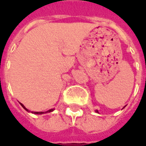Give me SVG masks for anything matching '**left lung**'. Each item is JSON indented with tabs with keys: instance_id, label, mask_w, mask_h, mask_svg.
<instances>
[{
	"instance_id": "1",
	"label": "left lung",
	"mask_w": 146,
	"mask_h": 146,
	"mask_svg": "<svg viewBox=\"0 0 146 146\" xmlns=\"http://www.w3.org/2000/svg\"><path fill=\"white\" fill-rule=\"evenodd\" d=\"M96 112H97V113H98V110H96Z\"/></svg>"
}]
</instances>
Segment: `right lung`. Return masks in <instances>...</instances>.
Here are the masks:
<instances>
[{
	"mask_svg": "<svg viewBox=\"0 0 146 146\" xmlns=\"http://www.w3.org/2000/svg\"><path fill=\"white\" fill-rule=\"evenodd\" d=\"M20 104H21V106H22L23 107V109H25V110H27V111H28V112H29V110H27V108L25 107L22 104V103H20ZM53 110H54L53 109H51V110H49L48 111H47V112H45V113H44V112H32V113H34V114H43V113H51V112H52Z\"/></svg>",
	"mask_w": 146,
	"mask_h": 146,
	"instance_id": "1",
	"label": "right lung"
}]
</instances>
